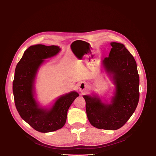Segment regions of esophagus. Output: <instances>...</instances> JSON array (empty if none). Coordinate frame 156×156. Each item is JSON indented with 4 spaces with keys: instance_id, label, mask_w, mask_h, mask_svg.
I'll return each mask as SVG.
<instances>
[{
    "instance_id": "esophagus-1",
    "label": "esophagus",
    "mask_w": 156,
    "mask_h": 156,
    "mask_svg": "<svg viewBox=\"0 0 156 156\" xmlns=\"http://www.w3.org/2000/svg\"><path fill=\"white\" fill-rule=\"evenodd\" d=\"M87 88V84L86 83L82 82L79 84V90L81 92L83 93L85 92Z\"/></svg>"
}]
</instances>
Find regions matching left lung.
Wrapping results in <instances>:
<instances>
[{
  "label": "left lung",
  "instance_id": "left-lung-1",
  "mask_svg": "<svg viewBox=\"0 0 156 156\" xmlns=\"http://www.w3.org/2000/svg\"><path fill=\"white\" fill-rule=\"evenodd\" d=\"M109 55L103 65L112 74L116 86L112 104L105 105L96 97L84 96L88 119L98 129L116 130L123 126L133 114L139 100V75L135 60L125 46L111 43Z\"/></svg>",
  "mask_w": 156,
  "mask_h": 156
}]
</instances>
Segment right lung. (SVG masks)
Returning a JSON list of instances; mask_svg holds the SVG:
<instances>
[{
    "label": "right lung",
    "instance_id": "1",
    "mask_svg": "<svg viewBox=\"0 0 156 156\" xmlns=\"http://www.w3.org/2000/svg\"><path fill=\"white\" fill-rule=\"evenodd\" d=\"M60 49L55 45H36L29 47L16 66L13 81L14 101L19 114L35 130L48 133L61 129L67 119V112L79 95L72 92L61 96L51 109L47 111L37 105L33 94L36 72L44 59L57 54Z\"/></svg>",
    "mask_w": 156,
    "mask_h": 156
}]
</instances>
